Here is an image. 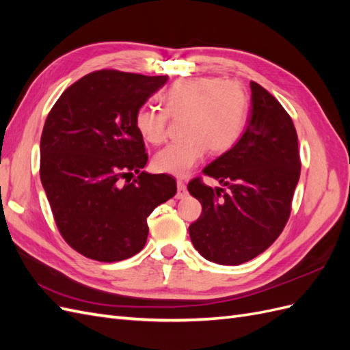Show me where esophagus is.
<instances>
[{
  "mask_svg": "<svg viewBox=\"0 0 350 350\" xmlns=\"http://www.w3.org/2000/svg\"><path fill=\"white\" fill-rule=\"evenodd\" d=\"M176 185H178L176 198H178V200H183V198H185V197L188 196V191H187V187H185V184H184L183 181H178V183H176Z\"/></svg>",
  "mask_w": 350,
  "mask_h": 350,
  "instance_id": "esophagus-1",
  "label": "esophagus"
}]
</instances>
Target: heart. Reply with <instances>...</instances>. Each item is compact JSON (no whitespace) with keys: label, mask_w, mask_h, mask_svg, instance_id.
Segmentation results:
<instances>
[{"label":"heart","mask_w":350,"mask_h":350,"mask_svg":"<svg viewBox=\"0 0 350 350\" xmlns=\"http://www.w3.org/2000/svg\"><path fill=\"white\" fill-rule=\"evenodd\" d=\"M163 108L143 107L135 113V129L147 143L166 140L169 118L185 116V139L166 146L153 157L157 172L184 178L203 161L207 150L224 153L243 131L248 99L237 81L215 77L181 79L162 94Z\"/></svg>","instance_id":"heart-1"}]
</instances>
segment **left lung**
<instances>
[{
  "instance_id": "1",
  "label": "left lung",
  "mask_w": 350,
  "mask_h": 350,
  "mask_svg": "<svg viewBox=\"0 0 350 350\" xmlns=\"http://www.w3.org/2000/svg\"><path fill=\"white\" fill-rule=\"evenodd\" d=\"M250 88L245 131L203 169L228 189H213L200 178L188 184L203 207L188 228L189 238L201 256L221 266L256 258L278 239L301 174L298 134L289 113L258 83L251 81Z\"/></svg>"
}]
</instances>
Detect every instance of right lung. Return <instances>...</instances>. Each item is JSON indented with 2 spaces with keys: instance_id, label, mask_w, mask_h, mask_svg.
I'll return each instance as SVG.
<instances>
[{
  "instance_id": "obj_1",
  "label": "right lung",
  "mask_w": 350,
  "mask_h": 350,
  "mask_svg": "<svg viewBox=\"0 0 350 350\" xmlns=\"http://www.w3.org/2000/svg\"><path fill=\"white\" fill-rule=\"evenodd\" d=\"M167 76L100 70L61 94L40 137V181L71 248L103 262L130 258L149 235L147 217L176 181L142 172L147 163L135 113ZM137 174L133 183H122Z\"/></svg>"
}]
</instances>
